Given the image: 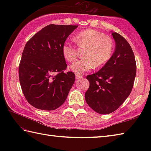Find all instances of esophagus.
<instances>
[{
    "mask_svg": "<svg viewBox=\"0 0 151 151\" xmlns=\"http://www.w3.org/2000/svg\"><path fill=\"white\" fill-rule=\"evenodd\" d=\"M82 77V75L81 74H76V79H80Z\"/></svg>",
    "mask_w": 151,
    "mask_h": 151,
    "instance_id": "1",
    "label": "esophagus"
}]
</instances>
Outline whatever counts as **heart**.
<instances>
[{
    "mask_svg": "<svg viewBox=\"0 0 151 151\" xmlns=\"http://www.w3.org/2000/svg\"><path fill=\"white\" fill-rule=\"evenodd\" d=\"M75 41L79 49H86L83 54L84 58L76 61L70 67L76 74L89 71L95 67H101L113 55L114 41L111 36L102 32L94 29L84 30L76 35ZM62 49L63 56L68 62H74L78 56V48L69 41L63 44Z\"/></svg>",
    "mask_w": 151,
    "mask_h": 151,
    "instance_id": "obj_1",
    "label": "heart"
}]
</instances>
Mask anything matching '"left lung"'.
Masks as SVG:
<instances>
[{
  "label": "left lung",
  "instance_id": "left-lung-1",
  "mask_svg": "<svg viewBox=\"0 0 151 151\" xmlns=\"http://www.w3.org/2000/svg\"><path fill=\"white\" fill-rule=\"evenodd\" d=\"M115 50L110 60L98 72L86 76L89 87L85 93L89 106L100 114L115 111L129 97L136 75V63L128 41L112 32Z\"/></svg>",
  "mask_w": 151,
  "mask_h": 151
}]
</instances>
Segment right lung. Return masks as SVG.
<instances>
[{
	"label": "right lung",
	"instance_id": "add662e5",
	"mask_svg": "<svg viewBox=\"0 0 151 151\" xmlns=\"http://www.w3.org/2000/svg\"><path fill=\"white\" fill-rule=\"evenodd\" d=\"M76 25L49 24L32 37L22 51L19 65L22 91L28 103L43 110H54L65 101L75 82L62 45Z\"/></svg>",
	"mask_w": 151,
	"mask_h": 151
}]
</instances>
